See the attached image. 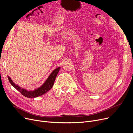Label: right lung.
<instances>
[{"label":"right lung","mask_w":133,"mask_h":133,"mask_svg":"<svg viewBox=\"0 0 133 133\" xmlns=\"http://www.w3.org/2000/svg\"><path fill=\"white\" fill-rule=\"evenodd\" d=\"M59 69L60 67L55 69V70H54L50 74L45 83L41 87L38 88L37 89H35L34 91H28L24 89H22L21 88L15 84L9 76H8V79L11 84L14 88H15L17 90L19 91L23 96L28 98H35L42 95L45 94L46 92L51 89L54 85L57 75L59 71Z\"/></svg>","instance_id":"add662e5"}]
</instances>
